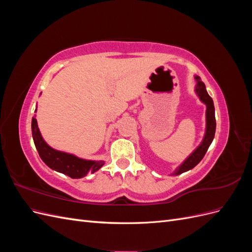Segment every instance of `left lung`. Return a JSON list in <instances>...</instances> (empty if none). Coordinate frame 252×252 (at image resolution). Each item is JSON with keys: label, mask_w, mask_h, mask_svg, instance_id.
I'll list each match as a JSON object with an SVG mask.
<instances>
[{"label": "left lung", "mask_w": 252, "mask_h": 252, "mask_svg": "<svg viewBox=\"0 0 252 252\" xmlns=\"http://www.w3.org/2000/svg\"><path fill=\"white\" fill-rule=\"evenodd\" d=\"M194 79L196 81V85L194 88V93L200 98V101L205 104L206 106V128L204 138L201 144L197 146L191 154H190L179 167L175 168V170L170 175H179L183 172H186L190 169H192L199 164L202 158H204L206 151L208 150L211 142L215 139L216 133V116H215V105H213L212 98L208 94L207 90H206L205 84L201 81L199 75H194Z\"/></svg>", "instance_id": "obj_1"}]
</instances>
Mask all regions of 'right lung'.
I'll return each instance as SVG.
<instances>
[{"instance_id":"right-lung-1","label":"right lung","mask_w":252,"mask_h":252,"mask_svg":"<svg viewBox=\"0 0 252 252\" xmlns=\"http://www.w3.org/2000/svg\"><path fill=\"white\" fill-rule=\"evenodd\" d=\"M36 107L34 112H36ZM32 131L35 148L39 152L42 161L52 170L66 174L71 179H81L86 177L89 172L97 171L105 164L104 161L82 158L72 154L50 147L43 139L40 129L37 127L35 117L32 118Z\"/></svg>"}]
</instances>
